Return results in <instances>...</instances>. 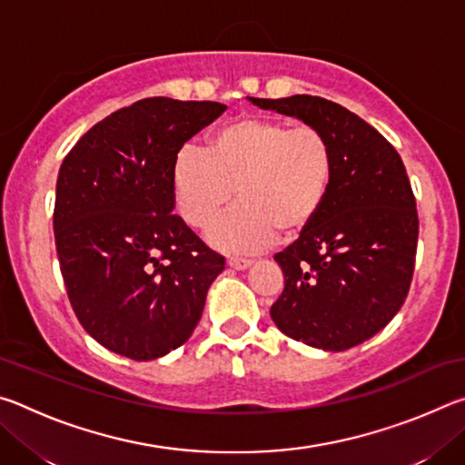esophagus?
<instances>
[{
	"label": "esophagus",
	"instance_id": "obj_1",
	"mask_svg": "<svg viewBox=\"0 0 465 465\" xmlns=\"http://www.w3.org/2000/svg\"><path fill=\"white\" fill-rule=\"evenodd\" d=\"M227 264L235 271H246L248 266H252V261L250 258H227Z\"/></svg>",
	"mask_w": 465,
	"mask_h": 465
}]
</instances>
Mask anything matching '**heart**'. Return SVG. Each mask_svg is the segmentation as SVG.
<instances>
[{
	"label": "heart",
	"instance_id": "b5f03b06",
	"mask_svg": "<svg viewBox=\"0 0 465 465\" xmlns=\"http://www.w3.org/2000/svg\"><path fill=\"white\" fill-rule=\"evenodd\" d=\"M334 153L316 127H291L271 116H242L207 135L203 149L184 147L172 168V188L184 222L204 230L235 196L240 203L211 227L225 252H256L281 235L295 240L324 209Z\"/></svg>",
	"mask_w": 465,
	"mask_h": 465
}]
</instances>
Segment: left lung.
I'll use <instances>...</instances> for the list:
<instances>
[{
	"label": "left lung",
	"mask_w": 465,
	"mask_h": 465,
	"mask_svg": "<svg viewBox=\"0 0 465 465\" xmlns=\"http://www.w3.org/2000/svg\"><path fill=\"white\" fill-rule=\"evenodd\" d=\"M328 137L334 176L324 209L274 261L285 289L271 308L282 334L322 351L369 341L402 308L419 215L402 157L371 124L320 96L250 98Z\"/></svg>",
	"instance_id": "left-lung-1"
}]
</instances>
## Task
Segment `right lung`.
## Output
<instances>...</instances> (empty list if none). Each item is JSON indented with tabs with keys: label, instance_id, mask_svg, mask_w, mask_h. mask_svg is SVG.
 <instances>
[{
	"label": "right lung",
	"instance_id": "1",
	"mask_svg": "<svg viewBox=\"0 0 465 465\" xmlns=\"http://www.w3.org/2000/svg\"><path fill=\"white\" fill-rule=\"evenodd\" d=\"M219 102L145 98L94 124L61 163L53 230L80 324L116 355L152 361L191 338L225 258L176 207L180 149Z\"/></svg>",
	"mask_w": 465,
	"mask_h": 465
}]
</instances>
